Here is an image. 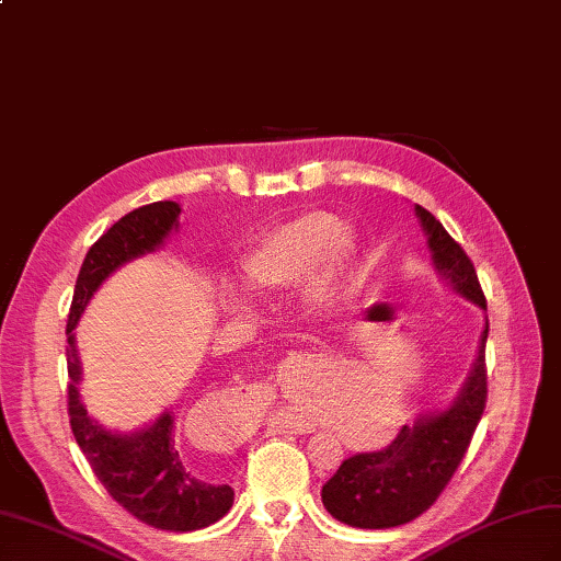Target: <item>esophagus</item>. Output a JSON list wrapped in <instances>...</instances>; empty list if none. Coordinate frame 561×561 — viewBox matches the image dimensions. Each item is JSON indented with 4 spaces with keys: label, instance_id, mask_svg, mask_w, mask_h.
Returning a JSON list of instances; mask_svg holds the SVG:
<instances>
[{
    "label": "esophagus",
    "instance_id": "obj_1",
    "mask_svg": "<svg viewBox=\"0 0 561 561\" xmlns=\"http://www.w3.org/2000/svg\"><path fill=\"white\" fill-rule=\"evenodd\" d=\"M277 422H279L282 428L291 431V434H310V431H312V422L306 417V414H300L296 410L279 412Z\"/></svg>",
    "mask_w": 561,
    "mask_h": 561
}]
</instances>
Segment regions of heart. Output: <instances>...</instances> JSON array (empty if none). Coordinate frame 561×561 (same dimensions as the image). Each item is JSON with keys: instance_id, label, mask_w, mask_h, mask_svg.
I'll return each instance as SVG.
<instances>
[{"instance_id": "heart-1", "label": "heart", "mask_w": 561, "mask_h": 561, "mask_svg": "<svg viewBox=\"0 0 561 561\" xmlns=\"http://www.w3.org/2000/svg\"><path fill=\"white\" fill-rule=\"evenodd\" d=\"M241 277L253 291H279L308 279V294L320 306H334L357 286L355 239L336 215L312 210L272 227L241 261ZM360 420L351 440L379 443L403 420L393 393L371 391L363 400Z\"/></svg>"}]
</instances>
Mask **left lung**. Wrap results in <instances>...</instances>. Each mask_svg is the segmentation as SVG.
Here are the masks:
<instances>
[{"label": "left lung", "instance_id": "8db88e82", "mask_svg": "<svg viewBox=\"0 0 561 561\" xmlns=\"http://www.w3.org/2000/svg\"><path fill=\"white\" fill-rule=\"evenodd\" d=\"M414 213L440 279L485 310V296L469 255L426 208L414 206ZM485 339L488 318L477 360L450 408L420 414L417 422L405 424L381 450L343 459L334 477L322 485L324 510L334 519L353 528H393L417 519L434 505L481 422L488 396Z\"/></svg>", "mask_w": 561, "mask_h": 561}]
</instances>
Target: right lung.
Masks as SVG:
<instances>
[{
	"label": "right lung",
	"mask_w": 561,
	"mask_h": 561,
	"mask_svg": "<svg viewBox=\"0 0 561 561\" xmlns=\"http://www.w3.org/2000/svg\"><path fill=\"white\" fill-rule=\"evenodd\" d=\"M180 213L182 208L175 201H156V204L127 213L94 241V247L84 255L68 312L66 360L70 377V428L96 479L102 481L108 495L139 522L161 530L186 534V530L206 528L222 519L232 507L234 491L227 483L218 485L201 479L184 467L172 412H163L153 424L133 434H118L94 422L78 393L82 369L73 334L80 314L99 286L121 265L163 247L172 229H178Z\"/></svg>",
	"instance_id": "1"
}]
</instances>
